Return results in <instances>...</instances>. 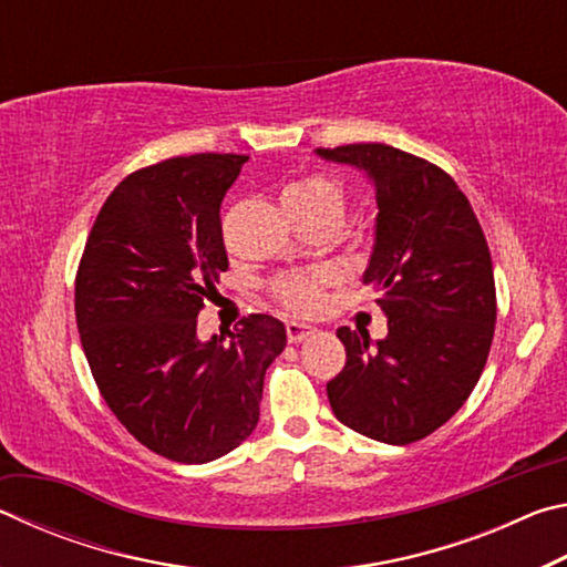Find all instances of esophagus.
Segmentation results:
<instances>
[{
	"mask_svg": "<svg viewBox=\"0 0 567 567\" xmlns=\"http://www.w3.org/2000/svg\"><path fill=\"white\" fill-rule=\"evenodd\" d=\"M285 332H287V340L290 342H302V340H307L310 338V334L315 332L310 324H300V322H287L285 324Z\"/></svg>",
	"mask_w": 567,
	"mask_h": 567,
	"instance_id": "1",
	"label": "esophagus"
}]
</instances>
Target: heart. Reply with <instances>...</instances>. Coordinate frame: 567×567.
I'll return each instance as SVG.
<instances>
[{"instance_id": "1", "label": "heart", "mask_w": 567, "mask_h": 567, "mask_svg": "<svg viewBox=\"0 0 567 567\" xmlns=\"http://www.w3.org/2000/svg\"><path fill=\"white\" fill-rule=\"evenodd\" d=\"M282 203L295 219L330 217L340 225L344 213V187L340 179L322 175V172H310L285 187ZM330 285H334V275L330 270L285 272L270 282V295L287 312L315 315L322 307L324 290Z\"/></svg>"}]
</instances>
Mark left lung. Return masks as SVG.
Segmentation results:
<instances>
[{"label":"left lung","instance_id":"8db88e82","mask_svg":"<svg viewBox=\"0 0 567 567\" xmlns=\"http://www.w3.org/2000/svg\"><path fill=\"white\" fill-rule=\"evenodd\" d=\"M375 185V249L362 282L378 292L388 338L340 328L348 362L328 382L334 417L354 433L410 445L435 433L477 385L497 300L491 249L457 182L390 145L320 147Z\"/></svg>","mask_w":567,"mask_h":567}]
</instances>
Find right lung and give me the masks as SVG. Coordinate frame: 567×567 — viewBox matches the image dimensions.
Returning <instances> with one entry per match:
<instances>
[{
	"label": "right lung",
	"mask_w": 567,
	"mask_h": 567,
	"mask_svg": "<svg viewBox=\"0 0 567 567\" xmlns=\"http://www.w3.org/2000/svg\"><path fill=\"white\" fill-rule=\"evenodd\" d=\"M245 155L172 157L124 177L104 199L74 277V315L100 395L127 433L175 463L235 450L260 420L265 372L287 332L249 315L197 338L225 272L219 205Z\"/></svg>",
	"instance_id": "right-lung-1"
}]
</instances>
